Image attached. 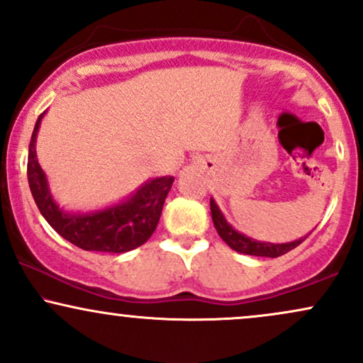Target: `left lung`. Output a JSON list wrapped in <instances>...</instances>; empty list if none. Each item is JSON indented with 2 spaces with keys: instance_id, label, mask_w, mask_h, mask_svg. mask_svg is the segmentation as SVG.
<instances>
[{
  "instance_id": "left-lung-1",
  "label": "left lung",
  "mask_w": 363,
  "mask_h": 363,
  "mask_svg": "<svg viewBox=\"0 0 363 363\" xmlns=\"http://www.w3.org/2000/svg\"><path fill=\"white\" fill-rule=\"evenodd\" d=\"M210 208H211V218H213V225L218 232V235L222 237L223 242L232 247L237 252L249 254V256H261V257H278L286 254L291 249L297 247L298 244H302L307 239V235L303 239L294 240V242L286 244H272V242H259V240H254L251 237H245L235 230L230 223L225 220V216L220 208L216 206L215 199H210Z\"/></svg>"
}]
</instances>
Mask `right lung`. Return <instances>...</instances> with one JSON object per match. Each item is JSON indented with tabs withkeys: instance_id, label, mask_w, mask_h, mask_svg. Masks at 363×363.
<instances>
[{
	"instance_id": "right-lung-1",
	"label": "right lung",
	"mask_w": 363,
	"mask_h": 363,
	"mask_svg": "<svg viewBox=\"0 0 363 363\" xmlns=\"http://www.w3.org/2000/svg\"><path fill=\"white\" fill-rule=\"evenodd\" d=\"M43 118L44 114H40L37 119L28 145L27 177L35 205L48 223L62 239L85 251L121 254L147 242L155 232L174 177L152 179L145 182L131 198L114 206L91 213H68L52 199L48 179L37 162L35 140Z\"/></svg>"
}]
</instances>
